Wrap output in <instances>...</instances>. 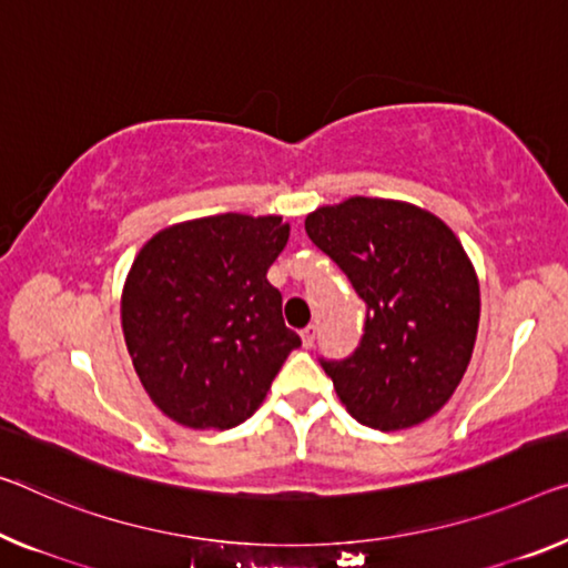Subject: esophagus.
Masks as SVG:
<instances>
[{
  "label": "esophagus",
  "instance_id": "34e87169",
  "mask_svg": "<svg viewBox=\"0 0 568 568\" xmlns=\"http://www.w3.org/2000/svg\"><path fill=\"white\" fill-rule=\"evenodd\" d=\"M314 339H317V327L307 325V327L302 329V345L310 351V347H314Z\"/></svg>",
  "mask_w": 568,
  "mask_h": 568
}]
</instances>
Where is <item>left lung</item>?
<instances>
[{
    "instance_id": "1",
    "label": "left lung",
    "mask_w": 568,
    "mask_h": 568,
    "mask_svg": "<svg viewBox=\"0 0 568 568\" xmlns=\"http://www.w3.org/2000/svg\"><path fill=\"white\" fill-rule=\"evenodd\" d=\"M304 229L368 307L353 355L320 361L339 400L371 429L426 422L455 394L477 337L479 284L459 239L429 211L361 195L317 207Z\"/></svg>"
}]
</instances>
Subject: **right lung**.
<instances>
[{
    "instance_id": "1",
    "label": "right lung",
    "mask_w": 568,
    "mask_h": 568,
    "mask_svg": "<svg viewBox=\"0 0 568 568\" xmlns=\"http://www.w3.org/2000/svg\"><path fill=\"white\" fill-rule=\"evenodd\" d=\"M286 241L278 215L223 213L170 225L136 254L121 327L139 381L172 422L217 432L246 422L302 345L266 278Z\"/></svg>"
}]
</instances>
